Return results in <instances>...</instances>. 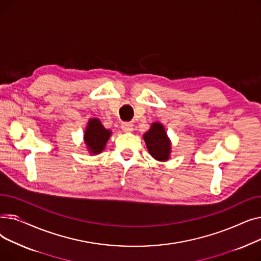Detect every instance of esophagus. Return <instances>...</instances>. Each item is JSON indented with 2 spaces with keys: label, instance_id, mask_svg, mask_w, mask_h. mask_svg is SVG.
I'll return each mask as SVG.
<instances>
[{
  "label": "esophagus",
  "instance_id": "esophagus-1",
  "mask_svg": "<svg viewBox=\"0 0 261 261\" xmlns=\"http://www.w3.org/2000/svg\"><path fill=\"white\" fill-rule=\"evenodd\" d=\"M121 129H122V131H125V132H131L133 130V123L129 122V121L122 122L121 123Z\"/></svg>",
  "mask_w": 261,
  "mask_h": 261
}]
</instances>
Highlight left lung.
Returning <instances> with one entry per match:
<instances>
[{
  "instance_id": "obj_1",
  "label": "left lung",
  "mask_w": 261,
  "mask_h": 261,
  "mask_svg": "<svg viewBox=\"0 0 261 261\" xmlns=\"http://www.w3.org/2000/svg\"><path fill=\"white\" fill-rule=\"evenodd\" d=\"M144 140L149 153L158 161H166L170 153V142L165 129L159 122L152 123L151 128L144 134Z\"/></svg>"
}]
</instances>
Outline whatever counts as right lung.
<instances>
[{"mask_svg":"<svg viewBox=\"0 0 261 261\" xmlns=\"http://www.w3.org/2000/svg\"><path fill=\"white\" fill-rule=\"evenodd\" d=\"M111 131L107 130L97 118L89 120L88 127L85 133V143L87 144L89 151L93 154H98L105 149Z\"/></svg>","mask_w":261,"mask_h":261,"instance_id":"obj_1","label":"right lung"}]
</instances>
